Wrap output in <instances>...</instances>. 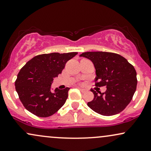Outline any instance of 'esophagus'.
Returning <instances> with one entry per match:
<instances>
[{"label": "esophagus", "instance_id": "34e87169", "mask_svg": "<svg viewBox=\"0 0 151 151\" xmlns=\"http://www.w3.org/2000/svg\"><path fill=\"white\" fill-rule=\"evenodd\" d=\"M78 88L80 90V91H81V92H83V93H84V92H85L87 91V90H85V89H83V88H81V87H78Z\"/></svg>", "mask_w": 151, "mask_h": 151}]
</instances>
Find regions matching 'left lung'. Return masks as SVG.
Masks as SVG:
<instances>
[{
    "label": "left lung",
    "instance_id": "left-lung-1",
    "mask_svg": "<svg viewBox=\"0 0 151 151\" xmlns=\"http://www.w3.org/2000/svg\"><path fill=\"white\" fill-rule=\"evenodd\" d=\"M80 57H86L94 64L96 75L95 86H106L107 88L104 93L91 89L94 99L87 106L94 112L105 116L123 111L132 101L137 89L134 67L123 57L113 52H87Z\"/></svg>",
    "mask_w": 151,
    "mask_h": 151
}]
</instances>
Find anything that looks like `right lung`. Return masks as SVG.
<instances>
[{"instance_id": "add662e5", "label": "right lung", "mask_w": 151, "mask_h": 151, "mask_svg": "<svg viewBox=\"0 0 151 151\" xmlns=\"http://www.w3.org/2000/svg\"><path fill=\"white\" fill-rule=\"evenodd\" d=\"M78 52H53L37 55L21 68L15 89L25 109L40 118L55 114L64 106L70 88L51 92L54 78L61 73L66 62Z\"/></svg>"}]
</instances>
